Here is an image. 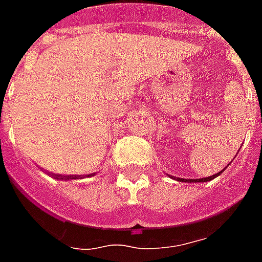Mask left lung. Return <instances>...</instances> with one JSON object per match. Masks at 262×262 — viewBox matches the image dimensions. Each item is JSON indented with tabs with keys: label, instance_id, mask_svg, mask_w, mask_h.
<instances>
[{
	"label": "left lung",
	"instance_id": "obj_1",
	"mask_svg": "<svg viewBox=\"0 0 262 262\" xmlns=\"http://www.w3.org/2000/svg\"><path fill=\"white\" fill-rule=\"evenodd\" d=\"M229 165V164H227ZM227 165H226L225 168L222 171H219L217 174H214V176H210V177H206V178H199V180H185V178H177V181H180V182H206V181H210V180H213V178H216V177H219L223 171L227 168Z\"/></svg>",
	"mask_w": 262,
	"mask_h": 262
}]
</instances>
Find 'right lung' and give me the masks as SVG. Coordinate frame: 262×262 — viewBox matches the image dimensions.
<instances>
[{
	"mask_svg": "<svg viewBox=\"0 0 262 262\" xmlns=\"http://www.w3.org/2000/svg\"><path fill=\"white\" fill-rule=\"evenodd\" d=\"M54 178L56 180H75V177L73 176H67V177H61V176H57V174H53Z\"/></svg>",
	"mask_w": 262,
	"mask_h": 262,
	"instance_id": "1",
	"label": "right lung"
}]
</instances>
